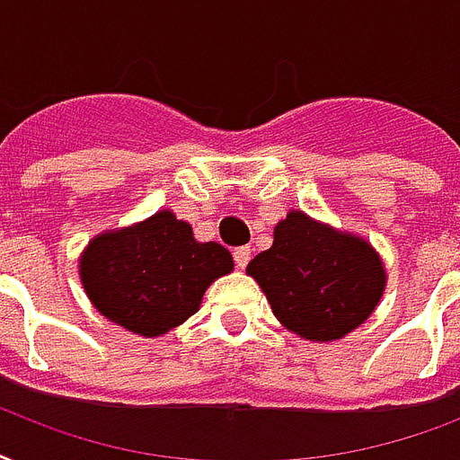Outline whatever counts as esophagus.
Instances as JSON below:
<instances>
[{"label":"esophagus","instance_id":"obj_1","mask_svg":"<svg viewBox=\"0 0 460 460\" xmlns=\"http://www.w3.org/2000/svg\"><path fill=\"white\" fill-rule=\"evenodd\" d=\"M233 259H234V263L240 266V269H244V266H247V263H249V259H252V249H249V247H237L233 252Z\"/></svg>","mask_w":460,"mask_h":460}]
</instances>
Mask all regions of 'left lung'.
Returning a JSON list of instances; mask_svg holds the SVG:
<instances>
[{"label": "left lung", "mask_w": 460, "mask_h": 460, "mask_svg": "<svg viewBox=\"0 0 460 460\" xmlns=\"http://www.w3.org/2000/svg\"><path fill=\"white\" fill-rule=\"evenodd\" d=\"M247 273L273 314L309 341H336L372 314L384 293V266L365 240L293 211L256 254Z\"/></svg>", "instance_id": "1"}]
</instances>
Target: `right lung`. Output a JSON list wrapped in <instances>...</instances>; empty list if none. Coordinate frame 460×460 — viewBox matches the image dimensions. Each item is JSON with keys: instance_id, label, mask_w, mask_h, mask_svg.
Instances as JSON below:
<instances>
[{"instance_id": "1", "label": "right lung", "mask_w": 460, "mask_h": 460, "mask_svg": "<svg viewBox=\"0 0 460 460\" xmlns=\"http://www.w3.org/2000/svg\"><path fill=\"white\" fill-rule=\"evenodd\" d=\"M233 270L218 242H197L170 211L95 237L81 259V280L102 316L141 336H160L199 309L206 288Z\"/></svg>"}]
</instances>
